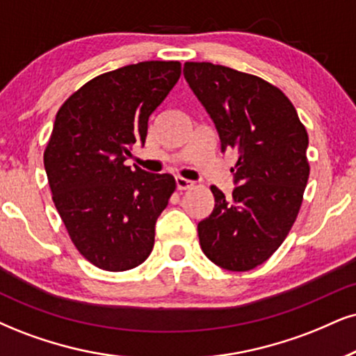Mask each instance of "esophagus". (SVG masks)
Wrapping results in <instances>:
<instances>
[{
	"instance_id": "obj_1",
	"label": "esophagus",
	"mask_w": 356,
	"mask_h": 356,
	"mask_svg": "<svg viewBox=\"0 0 356 356\" xmlns=\"http://www.w3.org/2000/svg\"><path fill=\"white\" fill-rule=\"evenodd\" d=\"M193 186H195V181H191V179H186L183 177H177V188H178V190H181V191L191 190Z\"/></svg>"
}]
</instances>
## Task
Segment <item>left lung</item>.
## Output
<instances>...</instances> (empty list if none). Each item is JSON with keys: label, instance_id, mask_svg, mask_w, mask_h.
<instances>
[{"label": "left lung", "instance_id": "1", "mask_svg": "<svg viewBox=\"0 0 356 356\" xmlns=\"http://www.w3.org/2000/svg\"><path fill=\"white\" fill-rule=\"evenodd\" d=\"M186 82L232 148L238 186L227 198L211 186L214 209L198 222L206 257L244 272L266 262L287 238L309 179V135L285 94L264 79L211 63H185Z\"/></svg>", "mask_w": 356, "mask_h": 356}]
</instances>
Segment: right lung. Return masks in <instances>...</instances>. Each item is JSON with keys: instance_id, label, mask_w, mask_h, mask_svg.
<instances>
[{"instance_id": "right-lung-1", "label": "right lung", "mask_w": 356, "mask_h": 356, "mask_svg": "<svg viewBox=\"0 0 356 356\" xmlns=\"http://www.w3.org/2000/svg\"><path fill=\"white\" fill-rule=\"evenodd\" d=\"M181 74L178 60H145L100 74L63 104L44 150L57 213L77 251L95 267L134 269L150 256L155 222L177 183L131 170L148 117Z\"/></svg>"}]
</instances>
